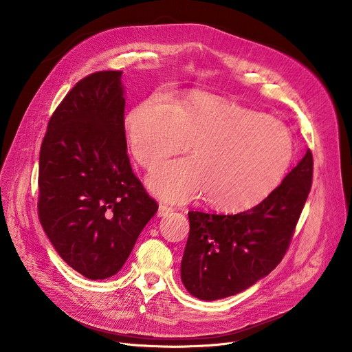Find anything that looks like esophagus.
<instances>
[{
  "mask_svg": "<svg viewBox=\"0 0 352 352\" xmlns=\"http://www.w3.org/2000/svg\"><path fill=\"white\" fill-rule=\"evenodd\" d=\"M173 211H174V208L171 206H166V204H164V202H161L160 208H158V217H165L166 214H170Z\"/></svg>",
  "mask_w": 352,
  "mask_h": 352,
  "instance_id": "esophagus-1",
  "label": "esophagus"
}]
</instances>
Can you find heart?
<instances>
[{
	"label": "heart",
	"mask_w": 352,
	"mask_h": 352,
	"mask_svg": "<svg viewBox=\"0 0 352 352\" xmlns=\"http://www.w3.org/2000/svg\"><path fill=\"white\" fill-rule=\"evenodd\" d=\"M125 135L146 170L186 151L192 141L194 157L162 165L150 187L173 202L206 194L207 204L224 212L258 204L281 181L294 157L284 122L207 92L174 101L150 96L128 113Z\"/></svg>",
	"instance_id": "obj_1"
}]
</instances>
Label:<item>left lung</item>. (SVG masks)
I'll use <instances>...</instances> for the list:
<instances>
[{"label": "left lung", "mask_w": 352, "mask_h": 352, "mask_svg": "<svg viewBox=\"0 0 352 352\" xmlns=\"http://www.w3.org/2000/svg\"><path fill=\"white\" fill-rule=\"evenodd\" d=\"M311 150L260 204L238 214L190 211L181 280L194 297H231L281 263L311 191Z\"/></svg>", "instance_id": "left-lung-1"}]
</instances>
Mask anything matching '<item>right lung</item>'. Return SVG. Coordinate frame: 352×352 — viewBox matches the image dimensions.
Returning <instances> with one entry per match:
<instances>
[{
    "label": "right lung",
    "mask_w": 352,
    "mask_h": 352,
    "mask_svg": "<svg viewBox=\"0 0 352 352\" xmlns=\"http://www.w3.org/2000/svg\"><path fill=\"white\" fill-rule=\"evenodd\" d=\"M121 71L80 80L40 150L38 218L63 260L89 280L117 274L158 210L126 154Z\"/></svg>",
    "instance_id": "right-lung-1"
}]
</instances>
